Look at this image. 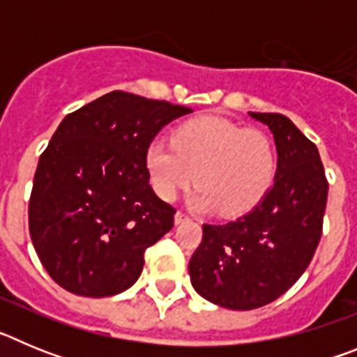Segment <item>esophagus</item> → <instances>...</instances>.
Wrapping results in <instances>:
<instances>
[{
	"instance_id": "34e87169",
	"label": "esophagus",
	"mask_w": 357,
	"mask_h": 357,
	"mask_svg": "<svg viewBox=\"0 0 357 357\" xmlns=\"http://www.w3.org/2000/svg\"><path fill=\"white\" fill-rule=\"evenodd\" d=\"M188 220H189L188 214L181 213V211H176V213H175V223H176V225H181V223L188 222Z\"/></svg>"
}]
</instances>
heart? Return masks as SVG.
<instances>
[{"instance_id": "1", "label": "heart", "mask_w": 357, "mask_h": 357, "mask_svg": "<svg viewBox=\"0 0 357 357\" xmlns=\"http://www.w3.org/2000/svg\"><path fill=\"white\" fill-rule=\"evenodd\" d=\"M150 182L160 198L173 200L197 178L189 202L225 216L248 213L270 191L277 151L264 132L243 128L218 116L182 123L173 144L153 139L144 153Z\"/></svg>"}]
</instances>
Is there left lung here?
Returning <instances> with one entry per match:
<instances>
[{"label":"left lung","instance_id":"obj_1","mask_svg":"<svg viewBox=\"0 0 357 357\" xmlns=\"http://www.w3.org/2000/svg\"><path fill=\"white\" fill-rule=\"evenodd\" d=\"M248 116L273 134V185L234 222L204 223L200 247L189 261L195 291L236 311L270 304L305 272L320 241L329 189L318 148L291 119L263 112Z\"/></svg>","mask_w":357,"mask_h":357}]
</instances>
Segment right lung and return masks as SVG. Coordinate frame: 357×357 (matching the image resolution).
<instances>
[{"label":"right lung","mask_w":357,"mask_h":357,"mask_svg":"<svg viewBox=\"0 0 357 357\" xmlns=\"http://www.w3.org/2000/svg\"><path fill=\"white\" fill-rule=\"evenodd\" d=\"M188 107L112 91L66 116L39 159L28 222L40 263L80 296H112L139 279L144 250L173 227L150 185L148 144Z\"/></svg>","instance_id":"1"}]
</instances>
